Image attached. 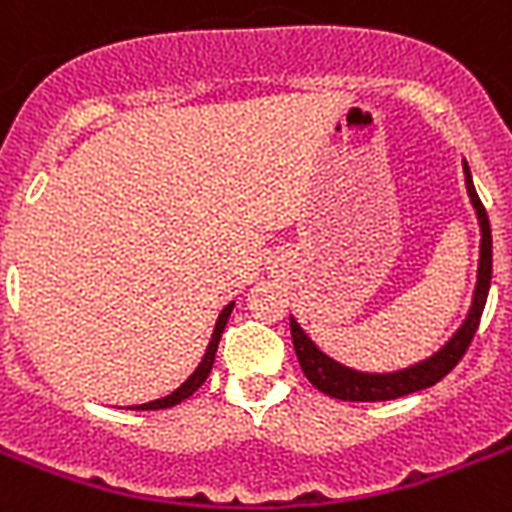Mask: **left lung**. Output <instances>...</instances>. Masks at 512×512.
Returning a JSON list of instances; mask_svg holds the SVG:
<instances>
[{
	"instance_id": "left-lung-1",
	"label": "left lung",
	"mask_w": 512,
	"mask_h": 512,
	"mask_svg": "<svg viewBox=\"0 0 512 512\" xmlns=\"http://www.w3.org/2000/svg\"><path fill=\"white\" fill-rule=\"evenodd\" d=\"M463 169L468 198L473 208H476L478 227H481L476 290H473V301H470L468 317L463 320V325L457 327L455 335L439 351H433L428 359H420L415 365L394 372H362L335 362L333 357H327L325 351L304 333V327L298 325L296 317H290V335H293V349H296L298 365H301L304 375L309 378V383L314 388H320L322 394L341 399V402H391V399H399V396L436 386L463 359V354L468 351L470 341H473V335L478 330L486 296H489V282H492V227H489L484 203H481L476 187H473L468 163H465Z\"/></svg>"
}]
</instances>
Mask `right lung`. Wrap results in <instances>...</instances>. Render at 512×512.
<instances>
[{"instance_id": "1", "label": "right lung", "mask_w": 512, "mask_h": 512, "mask_svg": "<svg viewBox=\"0 0 512 512\" xmlns=\"http://www.w3.org/2000/svg\"><path fill=\"white\" fill-rule=\"evenodd\" d=\"M232 306H235V301H230V304H227L222 309V314H219V320H216L214 333H211V341H208L206 354H203V359H200V365L195 367V372H192L190 378H187L185 383H182V386L177 388V391H171L169 396H161V399H155V402L137 404V407H129V410H166V407H174V404L190 399V396L195 394V391H198V388L203 386V383H206L208 372H211V367H214V357H216V349H219V341H222L224 327H227V320H230Z\"/></svg>"}]
</instances>
